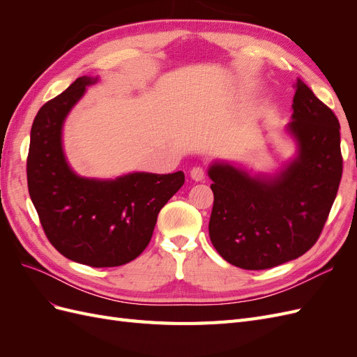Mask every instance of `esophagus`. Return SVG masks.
<instances>
[{"instance_id": "obj_1", "label": "esophagus", "mask_w": 357, "mask_h": 357, "mask_svg": "<svg viewBox=\"0 0 357 357\" xmlns=\"http://www.w3.org/2000/svg\"><path fill=\"white\" fill-rule=\"evenodd\" d=\"M190 177H192V180L201 181V180H204V177H205V172H204V169H202L201 167H193V168L190 169Z\"/></svg>"}]
</instances>
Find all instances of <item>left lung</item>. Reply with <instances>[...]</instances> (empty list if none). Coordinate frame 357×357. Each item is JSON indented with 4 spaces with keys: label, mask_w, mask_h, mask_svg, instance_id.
Returning a JSON list of instances; mask_svg holds the SVG:
<instances>
[{
    "label": "left lung",
    "mask_w": 357,
    "mask_h": 357,
    "mask_svg": "<svg viewBox=\"0 0 357 357\" xmlns=\"http://www.w3.org/2000/svg\"><path fill=\"white\" fill-rule=\"evenodd\" d=\"M284 134L295 152L274 172L213 160L214 204L208 225L215 250L243 269H268L314 245L337 197L342 174L340 122L296 80Z\"/></svg>",
    "instance_id": "obj_1"
}]
</instances>
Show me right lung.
I'll use <instances>...</instances> for the list:
<instances>
[{"instance_id": "1", "label": "right lung", "mask_w": 357, "mask_h": 357, "mask_svg": "<svg viewBox=\"0 0 357 357\" xmlns=\"http://www.w3.org/2000/svg\"><path fill=\"white\" fill-rule=\"evenodd\" d=\"M100 77L82 75L46 102L31 128L28 190L56 250L93 268L125 265L152 238L160 208L183 186V171H131L114 178L84 177L63 152V123Z\"/></svg>"}]
</instances>
